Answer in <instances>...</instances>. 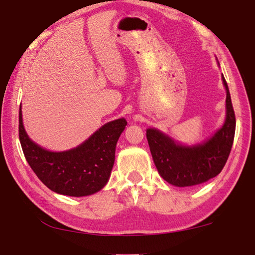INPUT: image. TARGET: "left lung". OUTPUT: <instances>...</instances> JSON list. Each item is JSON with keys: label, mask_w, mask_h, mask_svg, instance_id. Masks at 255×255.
I'll list each match as a JSON object with an SVG mask.
<instances>
[{"label": "left lung", "mask_w": 255, "mask_h": 255, "mask_svg": "<svg viewBox=\"0 0 255 255\" xmlns=\"http://www.w3.org/2000/svg\"><path fill=\"white\" fill-rule=\"evenodd\" d=\"M226 88L225 123L204 142L185 145L157 128L146 129V138L154 165L160 175L175 187H193L205 183L221 173L234 143L236 118L231 104L229 88Z\"/></svg>", "instance_id": "left-lung-1"}]
</instances>
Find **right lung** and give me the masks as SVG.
Here are the masks:
<instances>
[{
  "mask_svg": "<svg viewBox=\"0 0 255 255\" xmlns=\"http://www.w3.org/2000/svg\"><path fill=\"white\" fill-rule=\"evenodd\" d=\"M127 126L125 118L98 128L78 146L50 151L29 138L19 108V140L30 168L44 185L56 193L71 197L94 195L108 183L115 165L116 146Z\"/></svg>",
  "mask_w": 255,
  "mask_h": 255,
  "instance_id": "obj_1",
  "label": "right lung"
}]
</instances>
